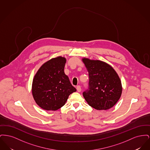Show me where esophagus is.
<instances>
[{
	"label": "esophagus",
	"mask_w": 150,
	"mask_h": 150,
	"mask_svg": "<svg viewBox=\"0 0 150 150\" xmlns=\"http://www.w3.org/2000/svg\"><path fill=\"white\" fill-rule=\"evenodd\" d=\"M76 89L78 91V92H80L81 91V86H76Z\"/></svg>",
	"instance_id": "1"
}]
</instances>
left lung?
<instances>
[{
    "mask_svg": "<svg viewBox=\"0 0 150 150\" xmlns=\"http://www.w3.org/2000/svg\"><path fill=\"white\" fill-rule=\"evenodd\" d=\"M89 73L88 88L83 95L89 106L98 110L113 107L121 97V81L114 69L99 60L83 58Z\"/></svg>",
    "mask_w": 150,
    "mask_h": 150,
    "instance_id": "8db88e82",
    "label": "left lung"
}]
</instances>
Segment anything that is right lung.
<instances>
[{
  "label": "right lung",
  "instance_id": "obj_1",
  "mask_svg": "<svg viewBox=\"0 0 150 150\" xmlns=\"http://www.w3.org/2000/svg\"><path fill=\"white\" fill-rule=\"evenodd\" d=\"M66 58H52L40 67L33 81L32 93L39 106L56 111L62 107L69 96L76 92L64 72Z\"/></svg>",
  "mask_w": 150,
  "mask_h": 150
}]
</instances>
